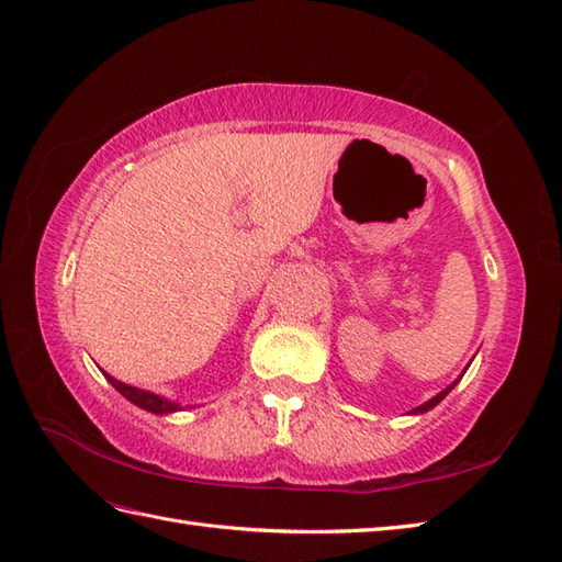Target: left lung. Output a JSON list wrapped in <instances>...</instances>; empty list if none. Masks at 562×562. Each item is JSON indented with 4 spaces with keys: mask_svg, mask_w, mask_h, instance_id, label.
Instances as JSON below:
<instances>
[{
    "mask_svg": "<svg viewBox=\"0 0 562 562\" xmlns=\"http://www.w3.org/2000/svg\"><path fill=\"white\" fill-rule=\"evenodd\" d=\"M457 382H459V380H457ZM457 382H452V384H450V386H447V390H442V392H440L438 396H432V398H430V402H426V404H420L418 408H414V414H426V411H430L432 406H438V404L442 402V398H445L447 394H450V392L454 390V384H457Z\"/></svg>",
    "mask_w": 562,
    "mask_h": 562,
    "instance_id": "obj_1",
    "label": "left lung"
}]
</instances>
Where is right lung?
Returning <instances> with one entry per match:
<instances>
[{
  "label": "right lung",
  "mask_w": 562,
  "mask_h": 562,
  "mask_svg": "<svg viewBox=\"0 0 562 562\" xmlns=\"http://www.w3.org/2000/svg\"><path fill=\"white\" fill-rule=\"evenodd\" d=\"M105 375V380L115 386V390L124 396V398H130L132 404H136L139 408H144V411H151V414H176V411H180V404H176V402H168L166 396H158V394H154V392H146V390H139V386H132V384H124V382H120V380H115L112 375H108V372H103Z\"/></svg>",
  "instance_id": "right-lung-1"
}]
</instances>
